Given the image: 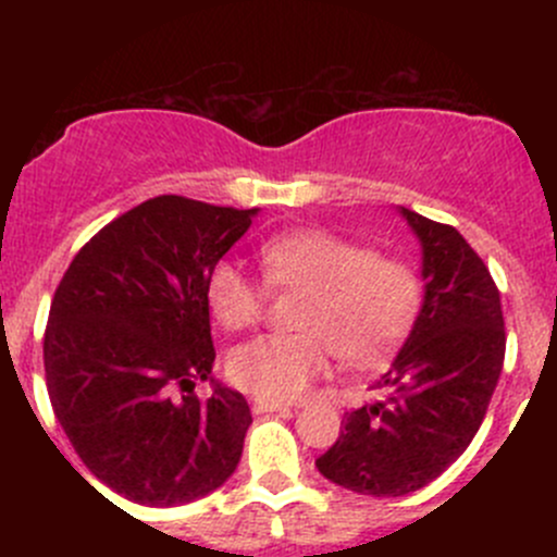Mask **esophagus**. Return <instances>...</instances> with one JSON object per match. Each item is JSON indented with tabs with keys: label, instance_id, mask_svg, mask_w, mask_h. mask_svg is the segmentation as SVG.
<instances>
[{
	"label": "esophagus",
	"instance_id": "1",
	"mask_svg": "<svg viewBox=\"0 0 557 557\" xmlns=\"http://www.w3.org/2000/svg\"><path fill=\"white\" fill-rule=\"evenodd\" d=\"M283 409H288V404L269 401V398H252V412H256V414H267V412H283Z\"/></svg>",
	"mask_w": 557,
	"mask_h": 557
}]
</instances>
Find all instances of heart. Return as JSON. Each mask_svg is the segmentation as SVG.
Listing matches in <instances>:
<instances>
[{
    "instance_id": "obj_1",
    "label": "heart",
    "mask_w": 557,
    "mask_h": 557,
    "mask_svg": "<svg viewBox=\"0 0 557 557\" xmlns=\"http://www.w3.org/2000/svg\"><path fill=\"white\" fill-rule=\"evenodd\" d=\"M263 274L280 290H301L299 334H267L228 356L234 385L269 401L310 391L331 367V352L350 369H377L401 345L423 305V277L404 258L323 228H296L261 247ZM267 285L237 261H218L207 277L210 310L226 329L256 325Z\"/></svg>"
}]
</instances>
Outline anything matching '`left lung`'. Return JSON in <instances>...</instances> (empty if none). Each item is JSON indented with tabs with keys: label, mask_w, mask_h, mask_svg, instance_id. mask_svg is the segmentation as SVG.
<instances>
[{
	"label": "left lung",
	"mask_w": 557,
	"mask_h": 557,
	"mask_svg": "<svg viewBox=\"0 0 557 557\" xmlns=\"http://www.w3.org/2000/svg\"><path fill=\"white\" fill-rule=\"evenodd\" d=\"M423 247L425 294L383 396L345 412V429L314 466L361 496H407L471 445L504 367L502 296L482 258L445 223L401 207Z\"/></svg>",
	"instance_id": "left-lung-1"
}]
</instances>
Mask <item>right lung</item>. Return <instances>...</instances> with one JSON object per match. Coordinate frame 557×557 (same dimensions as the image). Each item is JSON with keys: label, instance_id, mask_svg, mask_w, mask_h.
Masks as SVG:
<instances>
[{"label": "right lung", "instance_id": "add662e5", "mask_svg": "<svg viewBox=\"0 0 557 557\" xmlns=\"http://www.w3.org/2000/svg\"><path fill=\"white\" fill-rule=\"evenodd\" d=\"M258 210L156 196L72 258L45 329V383L99 482L145 507L221 487L243 458L250 407L212 380L207 277ZM213 393L199 399L196 382Z\"/></svg>", "mask_w": 557, "mask_h": 557}]
</instances>
